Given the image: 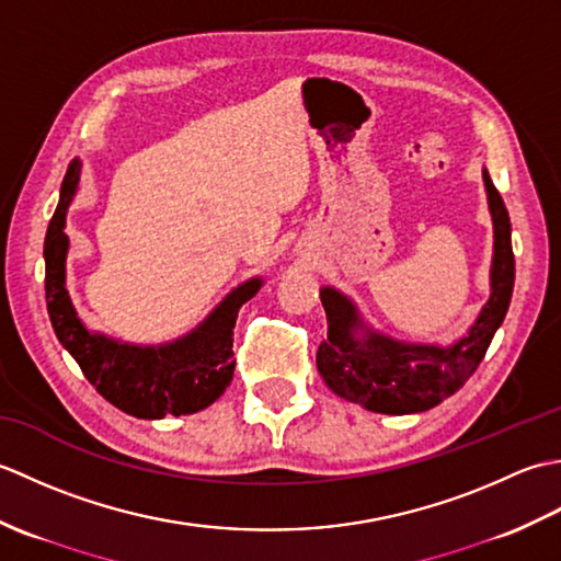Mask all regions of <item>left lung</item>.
Instances as JSON below:
<instances>
[{"instance_id": "8db88e82", "label": "left lung", "mask_w": 561, "mask_h": 561, "mask_svg": "<svg viewBox=\"0 0 561 561\" xmlns=\"http://www.w3.org/2000/svg\"><path fill=\"white\" fill-rule=\"evenodd\" d=\"M482 178L494 224L492 294L468 335L450 347L392 340L364 323L350 296L332 287L320 289L328 316V340L320 342L316 364L328 388L340 398L380 414L424 412L462 388L484 359L508 311L516 262L504 199L490 173L482 171Z\"/></svg>"}]
</instances>
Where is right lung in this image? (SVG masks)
Instances as JSON below:
<instances>
[{"mask_svg":"<svg viewBox=\"0 0 561 561\" xmlns=\"http://www.w3.org/2000/svg\"><path fill=\"white\" fill-rule=\"evenodd\" d=\"M79 171L81 163L75 159L59 190V205L47 226L43 250L45 301L57 340L105 400L139 420H163L165 414L181 416L209 408L233 378L238 308L253 299L262 279H248L236 287L193 332L159 347H139L89 332L65 287L69 250L65 221L69 202L79 187Z\"/></svg>","mask_w":561,"mask_h":561,"instance_id":"1","label":"right lung"}]
</instances>
